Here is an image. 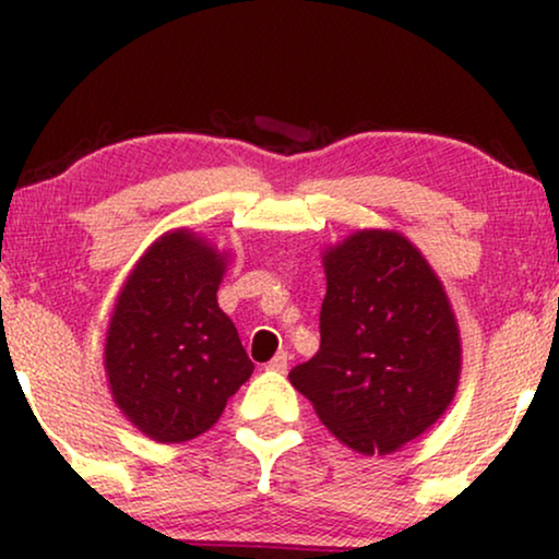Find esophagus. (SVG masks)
Segmentation results:
<instances>
[{
	"instance_id": "esophagus-1",
	"label": "esophagus",
	"mask_w": 559,
	"mask_h": 559,
	"mask_svg": "<svg viewBox=\"0 0 559 559\" xmlns=\"http://www.w3.org/2000/svg\"><path fill=\"white\" fill-rule=\"evenodd\" d=\"M287 366H289V356L285 354V350H280V354L274 356L270 364H266V369H270V371H277V373H285V371H287Z\"/></svg>"
}]
</instances>
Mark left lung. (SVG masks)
<instances>
[{"instance_id": "obj_1", "label": "left lung", "mask_w": 559, "mask_h": 559, "mask_svg": "<svg viewBox=\"0 0 559 559\" xmlns=\"http://www.w3.org/2000/svg\"><path fill=\"white\" fill-rule=\"evenodd\" d=\"M320 350L289 381L343 445L386 455L453 402L461 338L425 257L394 231H358L323 257Z\"/></svg>"}]
</instances>
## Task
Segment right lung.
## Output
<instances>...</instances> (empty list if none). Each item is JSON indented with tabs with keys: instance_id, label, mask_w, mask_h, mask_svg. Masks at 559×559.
Wrapping results in <instances>:
<instances>
[{
	"instance_id": "obj_1",
	"label": "right lung",
	"mask_w": 559,
	"mask_h": 559,
	"mask_svg": "<svg viewBox=\"0 0 559 559\" xmlns=\"http://www.w3.org/2000/svg\"><path fill=\"white\" fill-rule=\"evenodd\" d=\"M224 257L195 234H165L121 287L106 335L119 409L157 442L209 430L254 364L218 308Z\"/></svg>"
}]
</instances>
